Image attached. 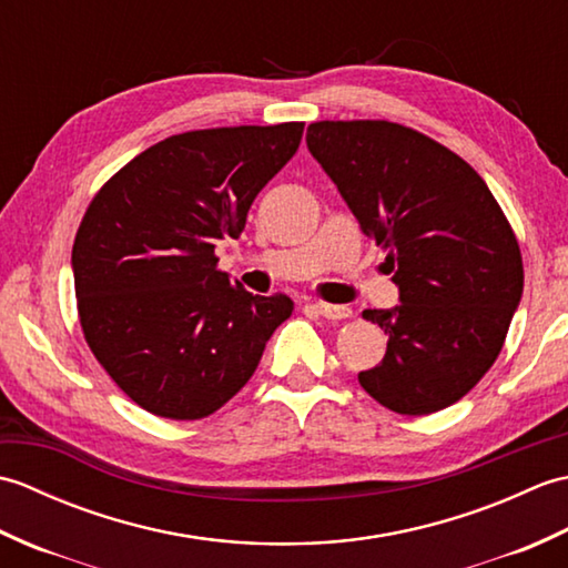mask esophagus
<instances>
[{
	"mask_svg": "<svg viewBox=\"0 0 568 568\" xmlns=\"http://www.w3.org/2000/svg\"><path fill=\"white\" fill-rule=\"evenodd\" d=\"M317 315H322L324 320H346L352 317V310L346 305H329V303H315Z\"/></svg>",
	"mask_w": 568,
	"mask_h": 568,
	"instance_id": "34e87169",
	"label": "esophagus"
}]
</instances>
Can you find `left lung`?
I'll return each instance as SVG.
<instances>
[{"label": "left lung", "mask_w": 568, "mask_h": 568, "mask_svg": "<svg viewBox=\"0 0 568 568\" xmlns=\"http://www.w3.org/2000/svg\"><path fill=\"white\" fill-rule=\"evenodd\" d=\"M307 149L361 232L388 251L400 291V305L364 312L388 348L358 373L361 388L400 415L462 400L498 358L525 283L520 246L486 180L393 122H315Z\"/></svg>", "instance_id": "left-lung-1"}]
</instances>
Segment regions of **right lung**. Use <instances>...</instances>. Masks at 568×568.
Here are the masks:
<instances>
[{
	"instance_id": "obj_1",
	"label": "right lung",
	"mask_w": 568,
	"mask_h": 568,
	"mask_svg": "<svg viewBox=\"0 0 568 568\" xmlns=\"http://www.w3.org/2000/svg\"><path fill=\"white\" fill-rule=\"evenodd\" d=\"M303 122L185 131L104 183L75 244L84 342L151 415L202 419L244 388L293 300L253 295L216 271L265 183L293 159Z\"/></svg>"
}]
</instances>
